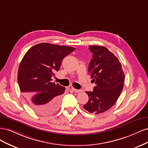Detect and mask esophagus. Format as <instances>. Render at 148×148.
Segmentation results:
<instances>
[{
  "instance_id": "obj_1",
  "label": "esophagus",
  "mask_w": 148,
  "mask_h": 148,
  "mask_svg": "<svg viewBox=\"0 0 148 148\" xmlns=\"http://www.w3.org/2000/svg\"><path fill=\"white\" fill-rule=\"evenodd\" d=\"M72 90H73V91H74V92H75V93H79V92H82V90L75 89V88H72Z\"/></svg>"
}]
</instances>
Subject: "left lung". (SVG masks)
<instances>
[{
  "instance_id": "8db88e82",
  "label": "left lung",
  "mask_w": 148,
  "mask_h": 148,
  "mask_svg": "<svg viewBox=\"0 0 148 148\" xmlns=\"http://www.w3.org/2000/svg\"><path fill=\"white\" fill-rule=\"evenodd\" d=\"M89 50L93 55L88 71L96 86L93 92H86L89 99L83 108L98 114L116 103L123 87L125 75L118 58L106 47L90 45Z\"/></svg>"
}]
</instances>
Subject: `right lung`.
<instances>
[{"instance_id": "1", "label": "right lung", "mask_w": 148, "mask_h": 148, "mask_svg": "<svg viewBox=\"0 0 148 148\" xmlns=\"http://www.w3.org/2000/svg\"><path fill=\"white\" fill-rule=\"evenodd\" d=\"M75 50L72 47L49 43L37 44L28 50L19 66L18 82L30 107L40 114H50L58 109L65 87L51 82L62 60Z\"/></svg>"}]
</instances>
